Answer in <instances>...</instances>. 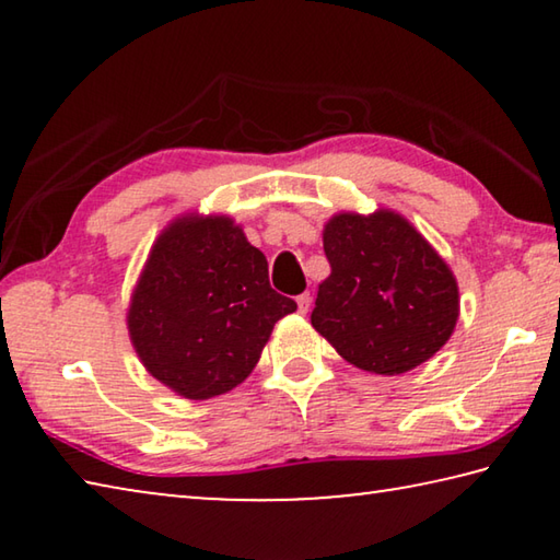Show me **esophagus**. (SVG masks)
I'll return each instance as SVG.
<instances>
[{"label":"esophagus","mask_w":560,"mask_h":560,"mask_svg":"<svg viewBox=\"0 0 560 560\" xmlns=\"http://www.w3.org/2000/svg\"><path fill=\"white\" fill-rule=\"evenodd\" d=\"M296 303H299V314L306 316L308 308H311V293H301V296L296 299Z\"/></svg>","instance_id":"obj_1"}]
</instances>
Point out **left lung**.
Segmentation results:
<instances>
[{
    "instance_id": "1",
    "label": "left lung",
    "mask_w": 560,
    "mask_h": 560,
    "mask_svg": "<svg viewBox=\"0 0 560 560\" xmlns=\"http://www.w3.org/2000/svg\"><path fill=\"white\" fill-rule=\"evenodd\" d=\"M324 252L330 277L311 326L350 365L402 375L447 343L459 318L457 279L402 214L338 212L324 224Z\"/></svg>"
}]
</instances>
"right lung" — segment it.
Returning <instances> with one entry per match:
<instances>
[{"instance_id":"1","label":"right lung","mask_w":560,"mask_h":560,"mask_svg":"<svg viewBox=\"0 0 560 560\" xmlns=\"http://www.w3.org/2000/svg\"><path fill=\"white\" fill-rule=\"evenodd\" d=\"M296 301L269 287L267 257L230 214L187 212L150 249L128 303V336L145 371L187 400L244 383Z\"/></svg>"}]
</instances>
